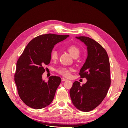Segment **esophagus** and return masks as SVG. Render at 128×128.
Returning <instances> with one entry per match:
<instances>
[{
  "label": "esophagus",
  "instance_id": "34e87169",
  "mask_svg": "<svg viewBox=\"0 0 128 128\" xmlns=\"http://www.w3.org/2000/svg\"><path fill=\"white\" fill-rule=\"evenodd\" d=\"M61 80H62V82H65V81H66V80H67L66 79L64 78H62Z\"/></svg>",
  "mask_w": 128,
  "mask_h": 128
}]
</instances>
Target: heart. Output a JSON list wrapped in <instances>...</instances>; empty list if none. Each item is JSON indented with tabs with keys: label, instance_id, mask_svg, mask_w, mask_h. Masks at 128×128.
I'll use <instances>...</instances> for the list:
<instances>
[{
	"label": "heart",
	"instance_id": "heart-1",
	"mask_svg": "<svg viewBox=\"0 0 128 128\" xmlns=\"http://www.w3.org/2000/svg\"><path fill=\"white\" fill-rule=\"evenodd\" d=\"M68 50L70 55L74 58L75 56H78L80 53V50L77 46L74 45H71L68 47ZM58 58V51L56 49H54L51 53V58L52 60H56ZM72 68H60L57 70V72L61 75L68 77L70 75V71Z\"/></svg>",
	"mask_w": 128,
	"mask_h": 128
}]
</instances>
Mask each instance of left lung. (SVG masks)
<instances>
[{
	"label": "left lung",
	"instance_id": "obj_1",
	"mask_svg": "<svg viewBox=\"0 0 128 128\" xmlns=\"http://www.w3.org/2000/svg\"><path fill=\"white\" fill-rule=\"evenodd\" d=\"M76 38L87 47V58L79 73L87 81L82 86L75 82L70 94L73 105L80 110L88 112L102 103L110 88V60L106 50L94 40L84 36Z\"/></svg>",
	"mask_w": 128,
	"mask_h": 128
}]
</instances>
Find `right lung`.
<instances>
[{
	"mask_svg": "<svg viewBox=\"0 0 128 128\" xmlns=\"http://www.w3.org/2000/svg\"><path fill=\"white\" fill-rule=\"evenodd\" d=\"M68 36L52 34L37 36L26 46L19 58L14 81L20 98L31 108L41 109L52 102L61 79L52 76L45 82L42 77L44 67L50 63L54 46Z\"/></svg>",
	"mask_w": 128,
	"mask_h": 128,
	"instance_id": "1",
	"label": "right lung"
}]
</instances>
